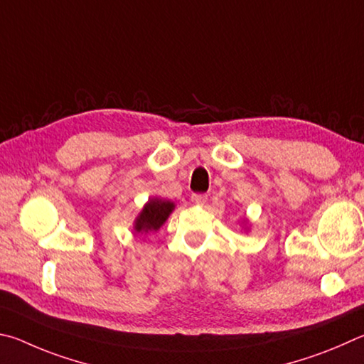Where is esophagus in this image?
Instances as JSON below:
<instances>
[{"label": "esophagus", "instance_id": "esophagus-1", "mask_svg": "<svg viewBox=\"0 0 364 364\" xmlns=\"http://www.w3.org/2000/svg\"><path fill=\"white\" fill-rule=\"evenodd\" d=\"M192 201L195 203V205H205V203L208 201V195H205V193H193L192 195Z\"/></svg>", "mask_w": 364, "mask_h": 364}]
</instances>
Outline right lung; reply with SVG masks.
Returning a JSON list of instances; mask_svg holds the SVG:
<instances>
[{"label": "right lung", "instance_id": "right-lung-1", "mask_svg": "<svg viewBox=\"0 0 364 364\" xmlns=\"http://www.w3.org/2000/svg\"><path fill=\"white\" fill-rule=\"evenodd\" d=\"M172 209H174V203L153 198L146 203L142 213L139 214L134 228H136V232L139 233L155 232L164 224L166 219L169 218Z\"/></svg>", "mask_w": 364, "mask_h": 364}]
</instances>
